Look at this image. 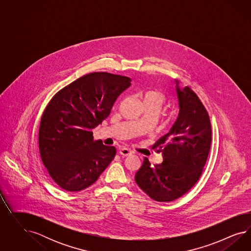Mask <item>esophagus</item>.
<instances>
[{
	"mask_svg": "<svg viewBox=\"0 0 251 251\" xmlns=\"http://www.w3.org/2000/svg\"><path fill=\"white\" fill-rule=\"evenodd\" d=\"M119 152H120V154L122 155V156H128V155H130V154L132 153V151L129 150L128 148L123 147V148H121V149L119 150Z\"/></svg>",
	"mask_w": 251,
	"mask_h": 251,
	"instance_id": "obj_1",
	"label": "esophagus"
}]
</instances>
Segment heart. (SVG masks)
<instances>
[{
  "label": "heart",
  "instance_id": "obj_1",
  "mask_svg": "<svg viewBox=\"0 0 251 251\" xmlns=\"http://www.w3.org/2000/svg\"><path fill=\"white\" fill-rule=\"evenodd\" d=\"M140 99L145 109L154 114H157L167 103V96L163 92L155 89H149L141 93Z\"/></svg>",
  "mask_w": 251,
  "mask_h": 251
}]
</instances>
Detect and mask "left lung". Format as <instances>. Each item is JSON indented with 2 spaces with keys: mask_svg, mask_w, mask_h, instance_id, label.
Instances as JSON below:
<instances>
[{
  "mask_svg": "<svg viewBox=\"0 0 251 251\" xmlns=\"http://www.w3.org/2000/svg\"><path fill=\"white\" fill-rule=\"evenodd\" d=\"M178 115L169 131L152 145L163 162L151 166L147 157L135 174L137 185L156 201H172L195 185L202 173L212 142L208 112L197 95L175 80Z\"/></svg>",
  "mask_w": 251,
  "mask_h": 251,
  "instance_id": "obj_1",
  "label": "left lung"
}]
</instances>
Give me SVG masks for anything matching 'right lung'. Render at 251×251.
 <instances>
[{"instance_id":"add662e5","label":"right lung","mask_w":251,"mask_h":251,"mask_svg":"<svg viewBox=\"0 0 251 251\" xmlns=\"http://www.w3.org/2000/svg\"><path fill=\"white\" fill-rule=\"evenodd\" d=\"M130 78L92 73L58 92L44 110L38 146L41 160L54 182L67 191H80L96 182L116 148L94 141L93 131L108 117Z\"/></svg>"}]
</instances>
